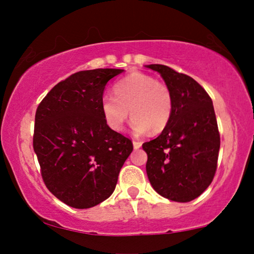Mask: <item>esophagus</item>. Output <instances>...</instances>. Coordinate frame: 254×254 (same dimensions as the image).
<instances>
[{
	"mask_svg": "<svg viewBox=\"0 0 254 254\" xmlns=\"http://www.w3.org/2000/svg\"><path fill=\"white\" fill-rule=\"evenodd\" d=\"M142 145V143L140 141H133V147L134 149H138Z\"/></svg>",
	"mask_w": 254,
	"mask_h": 254,
	"instance_id": "34e87169",
	"label": "esophagus"
}]
</instances>
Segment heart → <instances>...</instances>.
I'll return each instance as SVG.
<instances>
[{"label": "heart", "mask_w": 254, "mask_h": 254, "mask_svg": "<svg viewBox=\"0 0 254 254\" xmlns=\"http://www.w3.org/2000/svg\"><path fill=\"white\" fill-rule=\"evenodd\" d=\"M114 95L105 93L100 100L104 119L111 129L123 130L128 117L133 118L131 129L136 135L162 131L173 112V98L169 88L152 76L131 72L113 86Z\"/></svg>", "instance_id": "1"}]
</instances>
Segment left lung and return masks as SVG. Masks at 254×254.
Here are the masks:
<instances>
[{
    "instance_id": "left-lung-1",
    "label": "left lung",
    "mask_w": 254,
    "mask_h": 254,
    "mask_svg": "<svg viewBox=\"0 0 254 254\" xmlns=\"http://www.w3.org/2000/svg\"><path fill=\"white\" fill-rule=\"evenodd\" d=\"M145 67L161 74L173 98L168 126L142 144L148 179L159 195L189 202L206 190L216 172L220 133L213 102L190 76L164 64Z\"/></svg>"
}]
</instances>
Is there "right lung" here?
<instances>
[{
  "label": "right lung",
  "mask_w": 254,
  "mask_h": 254,
  "mask_svg": "<svg viewBox=\"0 0 254 254\" xmlns=\"http://www.w3.org/2000/svg\"><path fill=\"white\" fill-rule=\"evenodd\" d=\"M124 69L78 71L58 83L36 112L33 149L45 185L77 209L111 196L133 143L107 126L100 100Z\"/></svg>",
  "instance_id": "obj_1"
}]
</instances>
